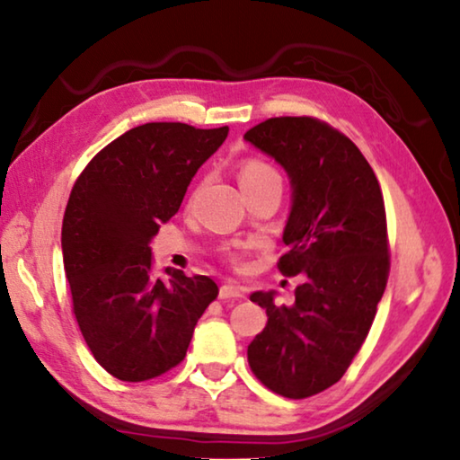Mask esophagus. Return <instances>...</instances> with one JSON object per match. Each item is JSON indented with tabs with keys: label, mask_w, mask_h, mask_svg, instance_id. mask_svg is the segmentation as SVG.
<instances>
[{
	"label": "esophagus",
	"mask_w": 460,
	"mask_h": 460,
	"mask_svg": "<svg viewBox=\"0 0 460 460\" xmlns=\"http://www.w3.org/2000/svg\"><path fill=\"white\" fill-rule=\"evenodd\" d=\"M219 296L223 300H229V298H243L245 296V288L239 286V284H223Z\"/></svg>",
	"instance_id": "34e87169"
}]
</instances>
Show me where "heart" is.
<instances>
[{"instance_id":"obj_1","label":"heart","mask_w":460,"mask_h":460,"mask_svg":"<svg viewBox=\"0 0 460 460\" xmlns=\"http://www.w3.org/2000/svg\"><path fill=\"white\" fill-rule=\"evenodd\" d=\"M239 181H241V186H252V184H260V182H268V181L279 182V176L276 170L268 164V162L252 158V160H247L243 166H241ZM231 260H233V263H239L237 255H231Z\"/></svg>"}]
</instances>
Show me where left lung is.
Masks as SVG:
<instances>
[{
    "instance_id": "obj_1",
    "label": "left lung",
    "mask_w": 460,
    "mask_h": 460,
    "mask_svg": "<svg viewBox=\"0 0 460 460\" xmlns=\"http://www.w3.org/2000/svg\"><path fill=\"white\" fill-rule=\"evenodd\" d=\"M243 137L290 176L278 268L305 278L292 306H276L274 292L249 296L268 324L247 361L274 394L310 398L345 376L376 318L389 276L384 194L359 147L321 119L271 118Z\"/></svg>"
}]
</instances>
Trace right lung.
Wrapping results in <instances>:
<instances>
[{
  "instance_id": "obj_1",
  "label": "right lung",
  "mask_w": 460,
  "mask_h": 460,
  "mask_svg": "<svg viewBox=\"0 0 460 460\" xmlns=\"http://www.w3.org/2000/svg\"><path fill=\"white\" fill-rule=\"evenodd\" d=\"M227 134V126L144 123L107 144L76 178L62 260L83 339L113 377L146 381L176 367L219 294L211 278L181 270L155 279L150 241Z\"/></svg>"
}]
</instances>
